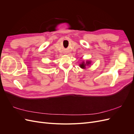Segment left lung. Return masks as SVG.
<instances>
[{
  "instance_id": "8db88e82",
  "label": "left lung",
  "mask_w": 134,
  "mask_h": 134,
  "mask_svg": "<svg viewBox=\"0 0 134 134\" xmlns=\"http://www.w3.org/2000/svg\"><path fill=\"white\" fill-rule=\"evenodd\" d=\"M91 64V62H87L86 64H85V63L83 62L82 64H81L80 65V68H86L85 67H86V65H89V64Z\"/></svg>"
}]
</instances>
